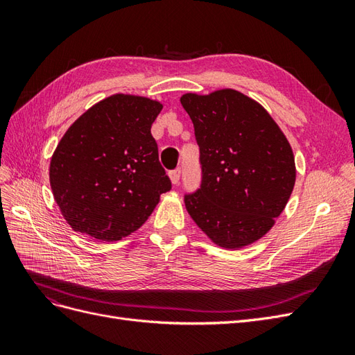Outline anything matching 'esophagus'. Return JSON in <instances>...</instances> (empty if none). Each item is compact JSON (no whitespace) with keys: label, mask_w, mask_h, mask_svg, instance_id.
Instances as JSON below:
<instances>
[{"label":"esophagus","mask_w":355,"mask_h":355,"mask_svg":"<svg viewBox=\"0 0 355 355\" xmlns=\"http://www.w3.org/2000/svg\"><path fill=\"white\" fill-rule=\"evenodd\" d=\"M180 175H182V167H176L175 170H171V171H170V179H171V182H173L175 185H178V184H179Z\"/></svg>","instance_id":"esophagus-1"}]
</instances>
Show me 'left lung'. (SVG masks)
<instances>
[{"label":"left lung","mask_w":355,"mask_h":355,"mask_svg":"<svg viewBox=\"0 0 355 355\" xmlns=\"http://www.w3.org/2000/svg\"><path fill=\"white\" fill-rule=\"evenodd\" d=\"M200 148V187L184 196L191 218L222 247L259 240L292 194L295 158L259 103L235 90L184 94Z\"/></svg>","instance_id":"obj_1"}]
</instances>
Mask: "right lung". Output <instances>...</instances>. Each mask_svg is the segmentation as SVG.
Here are the masks:
<instances>
[{
  "mask_svg": "<svg viewBox=\"0 0 355 355\" xmlns=\"http://www.w3.org/2000/svg\"><path fill=\"white\" fill-rule=\"evenodd\" d=\"M161 108L151 99L115 94L68 128L51 158L50 185L73 231L121 240L171 189L151 135Z\"/></svg>",
  "mask_w": 355,
  "mask_h": 355,
  "instance_id": "obj_1",
  "label": "right lung"
}]
</instances>
